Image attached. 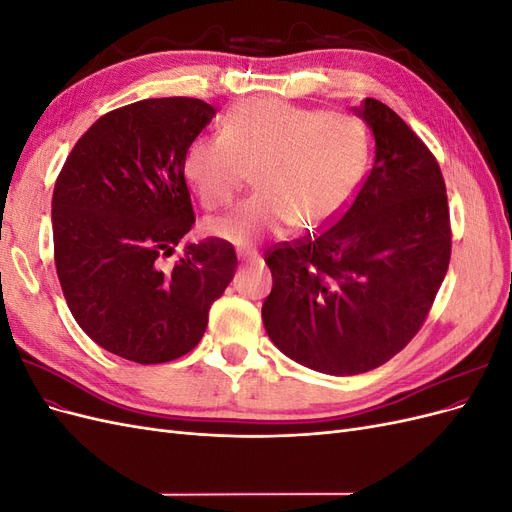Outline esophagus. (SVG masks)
<instances>
[{
    "label": "esophagus",
    "instance_id": "esophagus-1",
    "mask_svg": "<svg viewBox=\"0 0 512 512\" xmlns=\"http://www.w3.org/2000/svg\"><path fill=\"white\" fill-rule=\"evenodd\" d=\"M239 258H241V262H245V265H258L260 262V254H256V252H243V254H239Z\"/></svg>",
    "mask_w": 512,
    "mask_h": 512
}]
</instances>
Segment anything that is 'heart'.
Segmentation results:
<instances>
[{
    "instance_id": "obj_1",
    "label": "heart",
    "mask_w": 512,
    "mask_h": 512,
    "mask_svg": "<svg viewBox=\"0 0 512 512\" xmlns=\"http://www.w3.org/2000/svg\"><path fill=\"white\" fill-rule=\"evenodd\" d=\"M369 132L350 113H327L280 100L232 108L224 132L198 134L183 153V177L207 209H224L254 168L258 188L228 218L205 230L237 245L299 226L316 232L337 222L361 190Z\"/></svg>"
}]
</instances>
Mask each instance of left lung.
<instances>
[{
  "instance_id": "8db88e82",
  "label": "left lung",
  "mask_w": 512,
  "mask_h": 512,
  "mask_svg": "<svg viewBox=\"0 0 512 512\" xmlns=\"http://www.w3.org/2000/svg\"><path fill=\"white\" fill-rule=\"evenodd\" d=\"M376 158L348 211L320 235L273 245L262 305L271 342L331 376L384 365L421 331L451 262L440 164L380 100L356 108Z\"/></svg>"
}]
</instances>
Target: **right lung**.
<instances>
[{"mask_svg":"<svg viewBox=\"0 0 512 512\" xmlns=\"http://www.w3.org/2000/svg\"><path fill=\"white\" fill-rule=\"evenodd\" d=\"M215 108L151 98L102 115L76 141L53 190L55 267L79 327L141 365L175 361L205 335L237 269L232 243H190L196 222L183 153Z\"/></svg>","mask_w":512,"mask_h":512,"instance_id":"obj_1","label":"right lung"}]
</instances>
